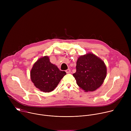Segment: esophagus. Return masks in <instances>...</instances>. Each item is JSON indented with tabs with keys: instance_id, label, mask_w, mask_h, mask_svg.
Here are the masks:
<instances>
[{
	"instance_id": "34e87169",
	"label": "esophagus",
	"mask_w": 131,
	"mask_h": 131,
	"mask_svg": "<svg viewBox=\"0 0 131 131\" xmlns=\"http://www.w3.org/2000/svg\"><path fill=\"white\" fill-rule=\"evenodd\" d=\"M66 72L67 73H69L70 72V69H67L66 70Z\"/></svg>"
}]
</instances>
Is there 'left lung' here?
Segmentation results:
<instances>
[{
	"instance_id": "left-lung-1",
	"label": "left lung",
	"mask_w": 131,
	"mask_h": 131,
	"mask_svg": "<svg viewBox=\"0 0 131 131\" xmlns=\"http://www.w3.org/2000/svg\"><path fill=\"white\" fill-rule=\"evenodd\" d=\"M104 62L93 53L80 56L76 72L73 73L78 85L85 92L94 91L100 87L106 77Z\"/></svg>"
}]
</instances>
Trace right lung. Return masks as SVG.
I'll return each instance as SVG.
<instances>
[{"label": "right lung", "mask_w": 131, "mask_h": 131, "mask_svg": "<svg viewBox=\"0 0 131 131\" xmlns=\"http://www.w3.org/2000/svg\"><path fill=\"white\" fill-rule=\"evenodd\" d=\"M64 71L52 64L48 56L37 60L30 71V78L35 86L43 92H50L57 86L66 75Z\"/></svg>", "instance_id": "right-lung-1"}]
</instances>
